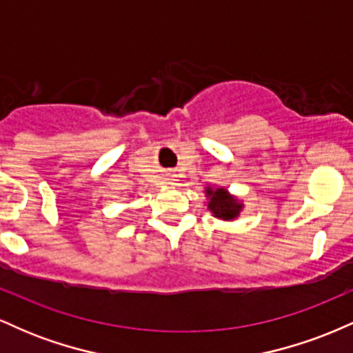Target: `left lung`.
I'll return each instance as SVG.
<instances>
[{
    "mask_svg": "<svg viewBox=\"0 0 353 353\" xmlns=\"http://www.w3.org/2000/svg\"><path fill=\"white\" fill-rule=\"evenodd\" d=\"M205 194L209 197V210H212V214L219 219H224V221H230V219L237 217L241 212L242 204H239L237 199H234L232 196H229L228 190L224 188L219 189H205Z\"/></svg>",
    "mask_w": 353,
    "mask_h": 353,
    "instance_id": "obj_1",
    "label": "left lung"
}]
</instances>
